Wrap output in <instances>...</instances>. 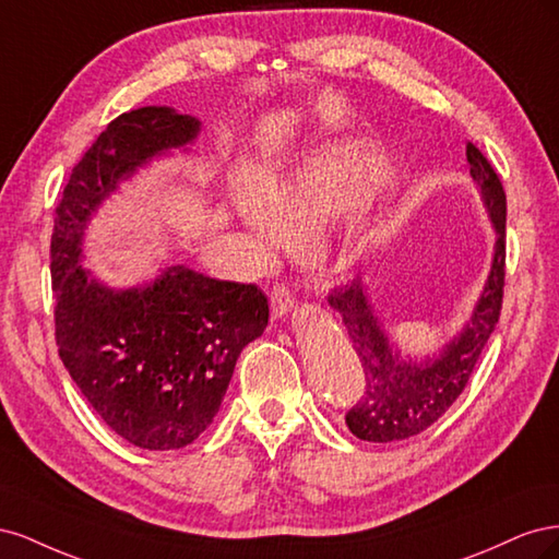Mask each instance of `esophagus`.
<instances>
[{
	"label": "esophagus",
	"instance_id": "34e87169",
	"mask_svg": "<svg viewBox=\"0 0 559 559\" xmlns=\"http://www.w3.org/2000/svg\"><path fill=\"white\" fill-rule=\"evenodd\" d=\"M294 294L286 289V286H275V289L270 292V310H273L275 319L289 317L294 310Z\"/></svg>",
	"mask_w": 559,
	"mask_h": 559
}]
</instances>
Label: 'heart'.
Returning <instances> with one entry per match:
<instances>
[{
	"mask_svg": "<svg viewBox=\"0 0 559 559\" xmlns=\"http://www.w3.org/2000/svg\"><path fill=\"white\" fill-rule=\"evenodd\" d=\"M394 167L373 146L331 144L302 158L289 175L267 181V189L238 183L230 205L263 257L296 245V235L341 222L392 179ZM380 233L359 218L345 235V257L361 259Z\"/></svg>",
	"mask_w": 559,
	"mask_h": 559,
	"instance_id": "heart-1",
	"label": "heart"
}]
</instances>
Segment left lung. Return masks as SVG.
Here are the masks:
<instances>
[{"label":"left lung","instance_id":"left-lung-1","mask_svg":"<svg viewBox=\"0 0 559 559\" xmlns=\"http://www.w3.org/2000/svg\"><path fill=\"white\" fill-rule=\"evenodd\" d=\"M466 160L497 240L483 292L456 335L425 357H413L401 352L394 335L384 326L361 277L329 296V306L341 314L364 368V396L345 415L349 431L361 441H405L441 419L464 392L499 321L506 263V195L495 167L473 144H466Z\"/></svg>","mask_w":559,"mask_h":559}]
</instances>
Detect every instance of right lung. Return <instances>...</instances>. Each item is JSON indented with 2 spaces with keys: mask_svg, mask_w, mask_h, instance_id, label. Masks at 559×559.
<instances>
[{
  "mask_svg": "<svg viewBox=\"0 0 559 559\" xmlns=\"http://www.w3.org/2000/svg\"><path fill=\"white\" fill-rule=\"evenodd\" d=\"M200 130L173 107L118 116L74 167L50 238L60 359L95 413L142 450L186 448L212 425L270 317L257 284L170 265L121 289L81 265L99 207L154 160L191 154Z\"/></svg>",
  "mask_w": 559,
  "mask_h": 559,
  "instance_id": "obj_1",
  "label": "right lung"
}]
</instances>
